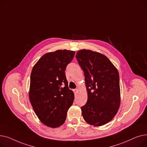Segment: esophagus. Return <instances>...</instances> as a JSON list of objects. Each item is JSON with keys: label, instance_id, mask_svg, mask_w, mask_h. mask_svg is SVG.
<instances>
[{"label": "esophagus", "instance_id": "34e87169", "mask_svg": "<svg viewBox=\"0 0 147 147\" xmlns=\"http://www.w3.org/2000/svg\"><path fill=\"white\" fill-rule=\"evenodd\" d=\"M73 91H74V94H76L77 92H78L79 91V89H75L73 90Z\"/></svg>", "mask_w": 147, "mask_h": 147}]
</instances>
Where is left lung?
<instances>
[{
	"label": "left lung",
	"instance_id": "1",
	"mask_svg": "<svg viewBox=\"0 0 147 147\" xmlns=\"http://www.w3.org/2000/svg\"><path fill=\"white\" fill-rule=\"evenodd\" d=\"M76 57L84 72L88 101L82 107L84 120L101 126L110 122L120 104L119 74L117 68L103 54L82 49Z\"/></svg>",
	"mask_w": 147,
	"mask_h": 147
}]
</instances>
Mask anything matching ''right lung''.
<instances>
[{
	"mask_svg": "<svg viewBox=\"0 0 147 147\" xmlns=\"http://www.w3.org/2000/svg\"><path fill=\"white\" fill-rule=\"evenodd\" d=\"M74 54L66 49L46 53L31 73L30 101L38 119L48 127L63 125L73 103L74 92L68 88L65 70Z\"/></svg>",
	"mask_w": 147,
	"mask_h": 147,
	"instance_id": "1",
	"label": "right lung"
}]
</instances>
